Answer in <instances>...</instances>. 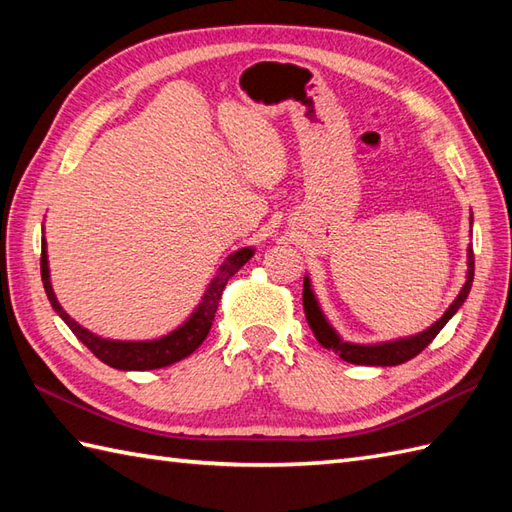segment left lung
I'll return each instance as SVG.
<instances>
[{"label":"left lung","mask_w":512,"mask_h":512,"mask_svg":"<svg viewBox=\"0 0 512 512\" xmlns=\"http://www.w3.org/2000/svg\"><path fill=\"white\" fill-rule=\"evenodd\" d=\"M466 264H469V270H466V284L462 286L460 295L455 297L449 310L444 312L442 317L431 325V328H427L420 334L407 336V339H396V341L374 343V345H358V343L343 341L330 325V321L325 319V314L310 286V277H303V310H306V319L310 323L314 336H317V341L325 347V350H332L334 354H339L343 361L354 363V365H378V367L400 365V363L411 361L413 356H418L424 347L436 339L438 332L447 325V321L453 317V314L462 308V303L471 292L473 273H475V257H473L471 246H469V259H466Z\"/></svg>","instance_id":"obj_1"}]
</instances>
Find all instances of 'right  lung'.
<instances>
[{"label": "right lung", "instance_id": "add662e5", "mask_svg": "<svg viewBox=\"0 0 512 512\" xmlns=\"http://www.w3.org/2000/svg\"><path fill=\"white\" fill-rule=\"evenodd\" d=\"M255 255V248H239L235 253L226 257V262L217 270V275L211 279L209 288H206L200 306L195 308L191 317L184 321L178 330L169 332L167 336H160L156 341H112L103 339V336H96L94 332L85 330L83 325L76 323L68 312L61 308V303L54 297V290L50 284V268H48V250H46V239H41V281L43 288H46V295L52 303L54 312L65 321V325L74 332L76 339H79L88 350L114 369H125V372H145V369H160L182 361L189 354H193L202 341L209 334L217 303L222 299V292L226 288V281L231 279L239 268H242L250 257Z\"/></svg>", "mask_w": 512, "mask_h": 512}]
</instances>
